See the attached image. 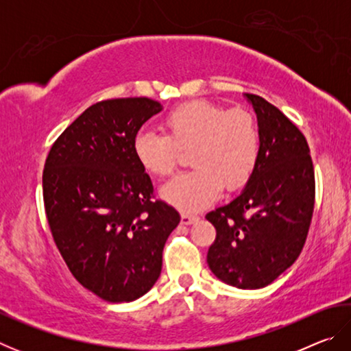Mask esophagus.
Segmentation results:
<instances>
[{
    "label": "esophagus",
    "mask_w": 351,
    "mask_h": 351,
    "mask_svg": "<svg viewBox=\"0 0 351 351\" xmlns=\"http://www.w3.org/2000/svg\"><path fill=\"white\" fill-rule=\"evenodd\" d=\"M198 215H195V213H182L181 215V223L182 224H192L193 221H197Z\"/></svg>",
    "instance_id": "obj_1"
}]
</instances>
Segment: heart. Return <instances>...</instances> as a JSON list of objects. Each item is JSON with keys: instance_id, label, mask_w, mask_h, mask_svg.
Wrapping results in <instances>:
<instances>
[{"instance_id": "heart-1", "label": "heart", "mask_w": 351, "mask_h": 351, "mask_svg": "<svg viewBox=\"0 0 351 351\" xmlns=\"http://www.w3.org/2000/svg\"><path fill=\"white\" fill-rule=\"evenodd\" d=\"M164 134L141 132L133 141V153L148 175L165 178L173 173L181 152H190L195 169L165 184L161 195L184 212L210 204L223 184L235 190L249 181L258 162L260 130L252 112L226 110L207 100H190L170 110L162 119Z\"/></svg>"}]
</instances>
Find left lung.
<instances>
[{
  "instance_id": "left-lung-1",
  "label": "left lung",
  "mask_w": 351,
  "mask_h": 351,
  "mask_svg": "<svg viewBox=\"0 0 351 351\" xmlns=\"http://www.w3.org/2000/svg\"><path fill=\"white\" fill-rule=\"evenodd\" d=\"M246 97L258 121V162L239 197L206 215L217 230L207 263L230 287L258 289L287 271L304 249L316 181L300 130L268 100Z\"/></svg>"
}]
</instances>
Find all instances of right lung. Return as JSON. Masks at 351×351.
I'll list each match as a JSON object with an SVG mask.
<instances>
[{
	"label": "right lung",
	"instance_id": "1",
	"mask_svg": "<svg viewBox=\"0 0 351 351\" xmlns=\"http://www.w3.org/2000/svg\"><path fill=\"white\" fill-rule=\"evenodd\" d=\"M162 110L148 97L91 105L58 136L43 170L46 218L82 287L111 304L152 289L180 213L154 199L133 153L139 128Z\"/></svg>",
	"mask_w": 351,
	"mask_h": 351
}]
</instances>
